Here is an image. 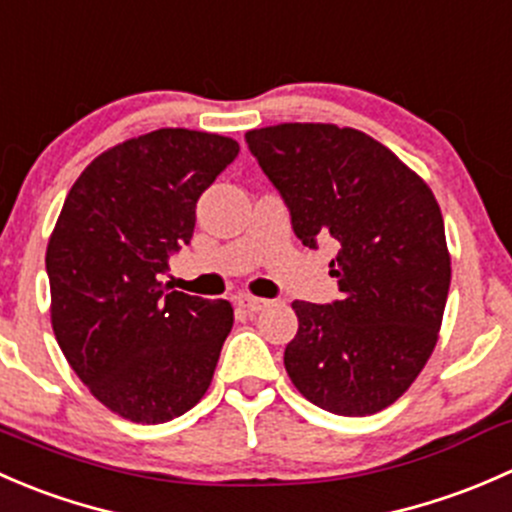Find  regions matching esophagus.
<instances>
[{
    "label": "esophagus",
    "mask_w": 512,
    "mask_h": 512,
    "mask_svg": "<svg viewBox=\"0 0 512 512\" xmlns=\"http://www.w3.org/2000/svg\"><path fill=\"white\" fill-rule=\"evenodd\" d=\"M240 302V307H245L247 312H262L265 307H270V299H262V297H240L237 299Z\"/></svg>",
    "instance_id": "34e87169"
}]
</instances>
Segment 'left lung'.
<instances>
[{
    "label": "left lung",
    "instance_id": "obj_1",
    "mask_svg": "<svg viewBox=\"0 0 512 512\" xmlns=\"http://www.w3.org/2000/svg\"><path fill=\"white\" fill-rule=\"evenodd\" d=\"M285 200L294 235L329 262L342 299L292 302L297 334L285 369L304 399L339 416L394 404L436 347L451 257L431 188L379 141L332 123H280L245 133Z\"/></svg>",
    "mask_w": 512,
    "mask_h": 512
}]
</instances>
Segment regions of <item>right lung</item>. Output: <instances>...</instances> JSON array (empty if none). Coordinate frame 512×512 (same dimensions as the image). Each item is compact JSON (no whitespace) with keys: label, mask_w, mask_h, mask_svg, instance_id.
<instances>
[{"label":"right lung","mask_w":512,"mask_h":512,"mask_svg":"<svg viewBox=\"0 0 512 512\" xmlns=\"http://www.w3.org/2000/svg\"><path fill=\"white\" fill-rule=\"evenodd\" d=\"M237 153L232 138L160 128L101 153L66 195L46 247L51 324L76 376L128 421L183 416L213 381L230 302L168 292L158 275Z\"/></svg>","instance_id":"1"}]
</instances>
